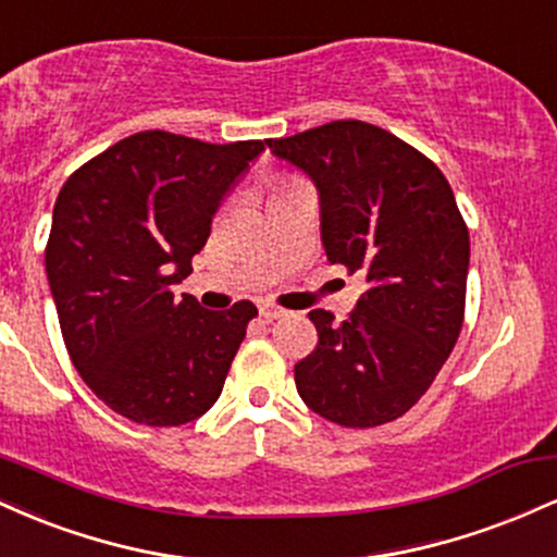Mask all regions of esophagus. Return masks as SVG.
<instances>
[{
  "label": "esophagus",
  "mask_w": 557,
  "mask_h": 557,
  "mask_svg": "<svg viewBox=\"0 0 557 557\" xmlns=\"http://www.w3.org/2000/svg\"><path fill=\"white\" fill-rule=\"evenodd\" d=\"M259 314H261V319H264V322H274V319L285 317L287 311L280 309V306H274V304H261L259 306Z\"/></svg>",
  "instance_id": "esophagus-1"
}]
</instances>
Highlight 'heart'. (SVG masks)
<instances>
[{"label": "heart", "instance_id": "heart-1", "mask_svg": "<svg viewBox=\"0 0 557 557\" xmlns=\"http://www.w3.org/2000/svg\"><path fill=\"white\" fill-rule=\"evenodd\" d=\"M285 185H287V183H280V185H277V190H280V188H285Z\"/></svg>", "mask_w": 557, "mask_h": 557}]
</instances>
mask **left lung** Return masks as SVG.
<instances>
[{
    "instance_id": "obj_1",
    "label": "left lung",
    "mask_w": 557,
    "mask_h": 557,
    "mask_svg": "<svg viewBox=\"0 0 557 557\" xmlns=\"http://www.w3.org/2000/svg\"><path fill=\"white\" fill-rule=\"evenodd\" d=\"M267 146L314 181L327 259L367 283L345 322L309 314L319 343L296 363L298 395L350 430L395 421L430 389L463 327L469 227L450 183L406 140L361 120Z\"/></svg>"
}]
</instances>
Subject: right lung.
<instances>
[{
  "instance_id": "right-lung-1",
  "label": "right lung",
  "mask_w": 557,
  "mask_h": 557,
  "mask_svg": "<svg viewBox=\"0 0 557 557\" xmlns=\"http://www.w3.org/2000/svg\"><path fill=\"white\" fill-rule=\"evenodd\" d=\"M267 140L127 136L57 196L47 277L73 367L120 417L181 426L220 398L251 300L207 311L172 285L194 272L212 216Z\"/></svg>"
}]
</instances>
